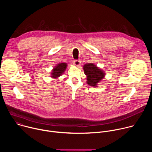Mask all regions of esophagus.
I'll use <instances>...</instances> for the list:
<instances>
[{"label": "esophagus", "mask_w": 152, "mask_h": 152, "mask_svg": "<svg viewBox=\"0 0 152 152\" xmlns=\"http://www.w3.org/2000/svg\"><path fill=\"white\" fill-rule=\"evenodd\" d=\"M73 64L76 66H79V65L80 64V61L79 59H75L73 61Z\"/></svg>", "instance_id": "esophagus-1"}]
</instances>
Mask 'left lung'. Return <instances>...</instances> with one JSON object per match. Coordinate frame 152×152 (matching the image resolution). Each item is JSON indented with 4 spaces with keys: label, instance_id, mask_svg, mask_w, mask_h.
Wrapping results in <instances>:
<instances>
[{
    "label": "left lung",
    "instance_id": "obj_1",
    "mask_svg": "<svg viewBox=\"0 0 152 152\" xmlns=\"http://www.w3.org/2000/svg\"><path fill=\"white\" fill-rule=\"evenodd\" d=\"M85 75L87 76V83L91 86H96L104 76V73L93 64L89 63L83 66Z\"/></svg>",
    "mask_w": 152,
    "mask_h": 152
}]
</instances>
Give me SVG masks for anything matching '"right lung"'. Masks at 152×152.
<instances>
[{"instance_id": "obj_1", "label": "right lung", "mask_w": 152, "mask_h": 152, "mask_svg": "<svg viewBox=\"0 0 152 152\" xmlns=\"http://www.w3.org/2000/svg\"><path fill=\"white\" fill-rule=\"evenodd\" d=\"M66 67L67 64L65 62L58 64V66H56V67L54 68V69L53 70L52 77L55 78L60 76L62 75V73L64 72L65 70L66 69Z\"/></svg>"}]
</instances>
